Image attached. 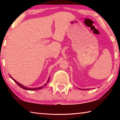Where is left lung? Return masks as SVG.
Here are the masks:
<instances>
[{"label": "left lung", "instance_id": "1", "mask_svg": "<svg viewBox=\"0 0 120 120\" xmlns=\"http://www.w3.org/2000/svg\"><path fill=\"white\" fill-rule=\"evenodd\" d=\"M82 89V90H85V89ZM85 90H86V89H85Z\"/></svg>", "mask_w": 120, "mask_h": 120}]
</instances>
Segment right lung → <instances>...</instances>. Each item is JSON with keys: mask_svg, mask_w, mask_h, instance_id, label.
Masks as SVG:
<instances>
[{"mask_svg": "<svg viewBox=\"0 0 120 120\" xmlns=\"http://www.w3.org/2000/svg\"><path fill=\"white\" fill-rule=\"evenodd\" d=\"M10 77H11V78L12 79H13L14 82H15L16 84H17L18 85H19V86L20 87H21V88H22L23 89H26V90H38V89H42V88H43L44 87H45L46 85H47V84L48 83V82H49V80H50V77L49 78V79H48V82H47V83H46V84L44 85L43 86H41V87H38V88H28V87H25V86H23V85H22V84H19V82H17V81L16 80H15V79H14V78H12V77H11V76H10Z\"/></svg>", "mask_w": 120, "mask_h": 120, "instance_id": "obj_1", "label": "right lung"}]
</instances>
